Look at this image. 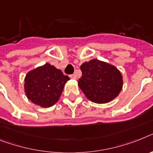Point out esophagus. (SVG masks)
Wrapping results in <instances>:
<instances>
[{"label": "esophagus", "instance_id": "34e87169", "mask_svg": "<svg viewBox=\"0 0 153 153\" xmlns=\"http://www.w3.org/2000/svg\"><path fill=\"white\" fill-rule=\"evenodd\" d=\"M70 78L72 79H77V76L75 74H71L70 75Z\"/></svg>", "mask_w": 153, "mask_h": 153}]
</instances>
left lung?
<instances>
[{
    "label": "left lung",
    "mask_w": 153,
    "mask_h": 153,
    "mask_svg": "<svg viewBox=\"0 0 153 153\" xmlns=\"http://www.w3.org/2000/svg\"><path fill=\"white\" fill-rule=\"evenodd\" d=\"M82 75L78 84L88 100L102 104L112 101L123 88V76L114 65L98 59L80 66Z\"/></svg>",
    "instance_id": "1"
}]
</instances>
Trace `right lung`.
<instances>
[{"label": "right lung", "instance_id": "obj_1", "mask_svg": "<svg viewBox=\"0 0 153 153\" xmlns=\"http://www.w3.org/2000/svg\"><path fill=\"white\" fill-rule=\"evenodd\" d=\"M70 78L60 69L46 63L29 71L25 77L24 91L34 104L48 108L59 100L65 85Z\"/></svg>", "mask_w": 153, "mask_h": 153}]
</instances>
